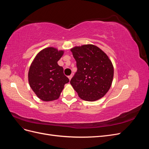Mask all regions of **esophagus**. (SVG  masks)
<instances>
[{
    "mask_svg": "<svg viewBox=\"0 0 149 149\" xmlns=\"http://www.w3.org/2000/svg\"><path fill=\"white\" fill-rule=\"evenodd\" d=\"M72 77H73V76H72V75L69 76H68V78H69V79H70V80H71V79L72 78Z\"/></svg>",
    "mask_w": 149,
    "mask_h": 149,
    "instance_id": "obj_1",
    "label": "esophagus"
}]
</instances>
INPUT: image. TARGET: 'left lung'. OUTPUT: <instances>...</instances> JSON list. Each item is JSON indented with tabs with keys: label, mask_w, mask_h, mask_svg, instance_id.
I'll use <instances>...</instances> for the list:
<instances>
[{
	"label": "left lung",
	"mask_w": 149,
	"mask_h": 149,
	"mask_svg": "<svg viewBox=\"0 0 149 149\" xmlns=\"http://www.w3.org/2000/svg\"><path fill=\"white\" fill-rule=\"evenodd\" d=\"M71 52L78 70L70 84L82 100H100L109 91L113 80L111 61L101 49L91 44L74 47Z\"/></svg>",
	"instance_id": "8db88e82"
}]
</instances>
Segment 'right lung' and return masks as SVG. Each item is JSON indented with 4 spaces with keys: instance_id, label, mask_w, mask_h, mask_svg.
<instances>
[{
    "instance_id": "right-lung-1",
    "label": "right lung",
    "mask_w": 149,
    "mask_h": 149,
    "mask_svg": "<svg viewBox=\"0 0 149 149\" xmlns=\"http://www.w3.org/2000/svg\"><path fill=\"white\" fill-rule=\"evenodd\" d=\"M63 50L48 47L40 51L30 66L28 78L30 86L37 96L43 101L59 98L69 79L58 61L63 55Z\"/></svg>"
}]
</instances>
